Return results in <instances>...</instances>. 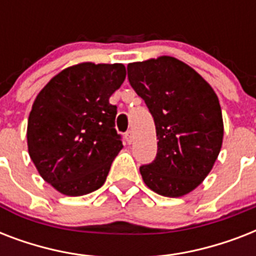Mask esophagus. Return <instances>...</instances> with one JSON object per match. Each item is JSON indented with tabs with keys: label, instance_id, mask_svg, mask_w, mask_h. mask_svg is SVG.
Returning a JSON list of instances; mask_svg holds the SVG:
<instances>
[{
	"label": "esophagus",
	"instance_id": "1",
	"mask_svg": "<svg viewBox=\"0 0 256 256\" xmlns=\"http://www.w3.org/2000/svg\"><path fill=\"white\" fill-rule=\"evenodd\" d=\"M124 138H126V140H128V144H132V140H134V134H132V130H128V132H126V136H124Z\"/></svg>",
	"mask_w": 256,
	"mask_h": 256
}]
</instances>
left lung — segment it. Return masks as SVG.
Wrapping results in <instances>:
<instances>
[{
	"instance_id": "obj_1",
	"label": "left lung",
	"mask_w": 256,
	"mask_h": 256,
	"mask_svg": "<svg viewBox=\"0 0 256 256\" xmlns=\"http://www.w3.org/2000/svg\"><path fill=\"white\" fill-rule=\"evenodd\" d=\"M130 85L156 122L158 152L140 168L154 192L178 198L204 180L223 142L218 96L192 68L170 56L128 65Z\"/></svg>"
}]
</instances>
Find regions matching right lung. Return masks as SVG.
Masks as SVG:
<instances>
[{"label":"right lung","mask_w":256,"mask_h":256,"mask_svg":"<svg viewBox=\"0 0 256 256\" xmlns=\"http://www.w3.org/2000/svg\"><path fill=\"white\" fill-rule=\"evenodd\" d=\"M126 78L122 64L82 62L54 76L28 120V150L44 180L64 195L98 190L124 144L116 106L108 102Z\"/></svg>","instance_id":"obj_1"}]
</instances>
